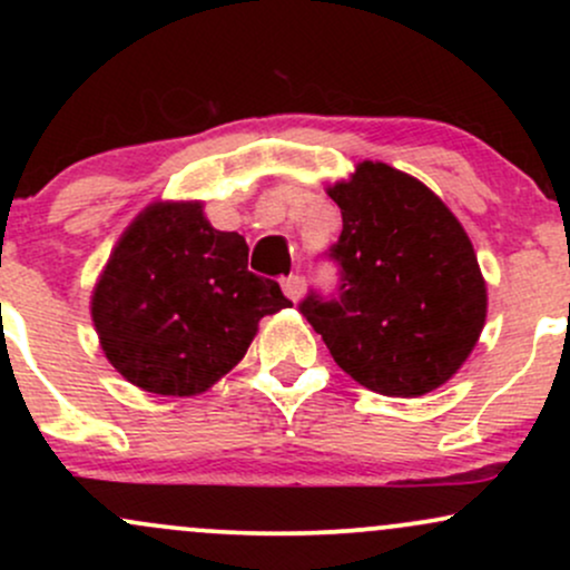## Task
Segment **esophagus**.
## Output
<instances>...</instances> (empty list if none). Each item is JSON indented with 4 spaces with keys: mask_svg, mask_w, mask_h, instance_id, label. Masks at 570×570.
Listing matches in <instances>:
<instances>
[{
    "mask_svg": "<svg viewBox=\"0 0 570 570\" xmlns=\"http://www.w3.org/2000/svg\"><path fill=\"white\" fill-rule=\"evenodd\" d=\"M281 286H284L286 297H289L292 303H297L305 292V278L303 276H286L284 281H281Z\"/></svg>",
    "mask_w": 570,
    "mask_h": 570,
    "instance_id": "34e87169",
    "label": "esophagus"
}]
</instances>
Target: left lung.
Segmentation results:
<instances>
[{"label":"left lung","mask_w":570,"mask_h":570,"mask_svg":"<svg viewBox=\"0 0 570 570\" xmlns=\"http://www.w3.org/2000/svg\"><path fill=\"white\" fill-rule=\"evenodd\" d=\"M343 233L324 254L335 292L311 289L299 313L356 383L385 396L440 389L485 326L488 292L472 240L412 176L364 160L330 187Z\"/></svg>","instance_id":"1"}]
</instances>
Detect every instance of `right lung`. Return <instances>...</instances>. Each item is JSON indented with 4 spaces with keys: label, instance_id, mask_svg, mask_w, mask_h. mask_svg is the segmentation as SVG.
I'll use <instances>...</instances> for the list:
<instances>
[{
    "label": "right lung",
    "instance_id": "right-lung-1",
    "mask_svg": "<svg viewBox=\"0 0 570 570\" xmlns=\"http://www.w3.org/2000/svg\"><path fill=\"white\" fill-rule=\"evenodd\" d=\"M289 305L278 281L248 271L244 235L214 230L200 203H155L115 246L90 313L126 381L193 396L244 358L259 318Z\"/></svg>",
    "mask_w": 570,
    "mask_h": 570
}]
</instances>
